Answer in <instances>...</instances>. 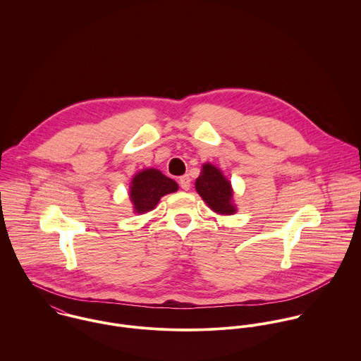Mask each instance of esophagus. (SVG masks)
<instances>
[{
	"label": "esophagus",
	"mask_w": 361,
	"mask_h": 361,
	"mask_svg": "<svg viewBox=\"0 0 361 361\" xmlns=\"http://www.w3.org/2000/svg\"><path fill=\"white\" fill-rule=\"evenodd\" d=\"M179 185H180V188H182L183 190H189L190 186H192V179H190V176H189V175L180 176V178H179Z\"/></svg>",
	"instance_id": "esophagus-1"
}]
</instances>
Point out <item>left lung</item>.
Listing matches in <instances>:
<instances>
[{
    "mask_svg": "<svg viewBox=\"0 0 361 361\" xmlns=\"http://www.w3.org/2000/svg\"><path fill=\"white\" fill-rule=\"evenodd\" d=\"M196 192L204 200L207 206L219 215H232L238 211L233 200V189L222 171L206 162L202 166V173L196 179Z\"/></svg>",
    "mask_w": 361,
    "mask_h": 361,
    "instance_id": "obj_1",
    "label": "left lung"
}]
</instances>
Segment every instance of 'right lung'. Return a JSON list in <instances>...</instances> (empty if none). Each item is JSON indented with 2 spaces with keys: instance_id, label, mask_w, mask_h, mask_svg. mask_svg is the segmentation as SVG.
Listing matches in <instances>:
<instances>
[{
  "instance_id": "right-lung-1",
  "label": "right lung",
  "mask_w": 361,
  "mask_h": 361,
  "mask_svg": "<svg viewBox=\"0 0 361 361\" xmlns=\"http://www.w3.org/2000/svg\"><path fill=\"white\" fill-rule=\"evenodd\" d=\"M179 189L178 183L165 176L155 168L139 171L129 185V200L132 202L135 214H146L154 209L161 197L175 193Z\"/></svg>"
}]
</instances>
